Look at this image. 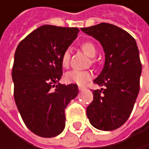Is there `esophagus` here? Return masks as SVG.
Returning a JSON list of instances; mask_svg holds the SVG:
<instances>
[{
  "label": "esophagus",
  "mask_w": 149,
  "mask_h": 149,
  "mask_svg": "<svg viewBox=\"0 0 149 149\" xmlns=\"http://www.w3.org/2000/svg\"><path fill=\"white\" fill-rule=\"evenodd\" d=\"M84 89H85V87H84V86H78V90L79 91H83Z\"/></svg>",
  "instance_id": "obj_1"
}]
</instances>
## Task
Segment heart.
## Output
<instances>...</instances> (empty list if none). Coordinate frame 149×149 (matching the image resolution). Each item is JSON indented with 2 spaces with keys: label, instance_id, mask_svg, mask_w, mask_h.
<instances>
[{
  "label": "heart",
  "instance_id": "heart-1",
  "mask_svg": "<svg viewBox=\"0 0 149 149\" xmlns=\"http://www.w3.org/2000/svg\"><path fill=\"white\" fill-rule=\"evenodd\" d=\"M81 48L83 51L90 57L93 58L97 54V48L92 42L85 41L82 43ZM71 58V53L69 50H66L63 52L61 56V65L64 68H67L69 66ZM92 77V74L89 71H79L72 70L65 74V81L68 84H75L77 85H84Z\"/></svg>",
  "mask_w": 149,
  "mask_h": 149
}]
</instances>
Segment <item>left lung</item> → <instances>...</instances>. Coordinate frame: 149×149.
Masks as SVG:
<instances>
[{
	"instance_id": "1",
	"label": "left lung",
	"mask_w": 149,
	"mask_h": 149,
	"mask_svg": "<svg viewBox=\"0 0 149 149\" xmlns=\"http://www.w3.org/2000/svg\"><path fill=\"white\" fill-rule=\"evenodd\" d=\"M81 30L100 41L105 52L104 69L93 81L104 88L93 91L87 117L97 130H116L129 119L140 90L141 64L136 42L125 30L109 23Z\"/></svg>"
}]
</instances>
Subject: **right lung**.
Listing matches in <instances>:
<instances>
[{"label":"right lung","mask_w":149,"mask_h":149,"mask_svg":"<svg viewBox=\"0 0 149 149\" xmlns=\"http://www.w3.org/2000/svg\"><path fill=\"white\" fill-rule=\"evenodd\" d=\"M78 32L77 27L45 25L22 40L15 51V104L26 126L39 136L54 137L64 130L65 108L78 94L77 84H58L61 56Z\"/></svg>","instance_id":"add662e5"}]
</instances>
